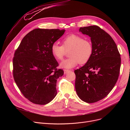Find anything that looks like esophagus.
Returning a JSON list of instances; mask_svg holds the SVG:
<instances>
[{"mask_svg": "<svg viewBox=\"0 0 130 130\" xmlns=\"http://www.w3.org/2000/svg\"><path fill=\"white\" fill-rule=\"evenodd\" d=\"M70 71H70V70H64V74H67V73H69Z\"/></svg>", "mask_w": 130, "mask_h": 130, "instance_id": "34e87169", "label": "esophagus"}]
</instances>
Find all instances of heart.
Instances as JSON below:
<instances>
[{"mask_svg":"<svg viewBox=\"0 0 130 130\" xmlns=\"http://www.w3.org/2000/svg\"><path fill=\"white\" fill-rule=\"evenodd\" d=\"M69 50L70 57L60 64V67L63 69H70L79 63H86L93 54V47L90 41L85 40L82 37L75 34H71L65 37L62 40V45L54 43L51 46L53 56L57 60L62 59L66 50Z\"/></svg>","mask_w":130,"mask_h":130,"instance_id":"1","label":"heart"}]
</instances>
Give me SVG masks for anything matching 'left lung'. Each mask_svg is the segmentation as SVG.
Instances as JSON below:
<instances>
[{
    "mask_svg": "<svg viewBox=\"0 0 130 130\" xmlns=\"http://www.w3.org/2000/svg\"><path fill=\"white\" fill-rule=\"evenodd\" d=\"M79 31L91 37L92 55L80 69L75 70L78 96L88 103L105 98L118 79L120 54L111 36L98 26L80 27Z\"/></svg>",
    "mask_w": 130,
    "mask_h": 130,
    "instance_id": "8db88e82",
    "label": "left lung"
}]
</instances>
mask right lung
<instances>
[{
    "instance_id": "add662e5",
    "label": "right lung",
    "mask_w": 130,
    "mask_h": 130,
    "mask_svg": "<svg viewBox=\"0 0 130 130\" xmlns=\"http://www.w3.org/2000/svg\"><path fill=\"white\" fill-rule=\"evenodd\" d=\"M65 29H35L23 38L13 58V76L24 96L32 103L45 105L57 94L56 83L63 75L51 53V46Z\"/></svg>"
}]
</instances>
